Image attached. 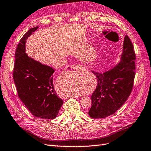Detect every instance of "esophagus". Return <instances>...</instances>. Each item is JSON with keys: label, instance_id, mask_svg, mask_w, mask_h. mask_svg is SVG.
Returning a JSON list of instances; mask_svg holds the SVG:
<instances>
[{"label": "esophagus", "instance_id": "1", "mask_svg": "<svg viewBox=\"0 0 151 151\" xmlns=\"http://www.w3.org/2000/svg\"><path fill=\"white\" fill-rule=\"evenodd\" d=\"M68 68H70V70L71 69H72V70H74L78 71V72H80V73H84L86 71L85 68L81 65H80V64H74V65L69 66Z\"/></svg>", "mask_w": 151, "mask_h": 151}]
</instances>
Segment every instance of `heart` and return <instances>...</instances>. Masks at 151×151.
Segmentation results:
<instances>
[{"mask_svg": "<svg viewBox=\"0 0 151 151\" xmlns=\"http://www.w3.org/2000/svg\"><path fill=\"white\" fill-rule=\"evenodd\" d=\"M75 94H77V93H79V92H75Z\"/></svg>", "mask_w": 151, "mask_h": 151, "instance_id": "obj_1", "label": "heart"}]
</instances>
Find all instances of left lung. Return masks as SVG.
<instances>
[{
	"mask_svg": "<svg viewBox=\"0 0 151 151\" xmlns=\"http://www.w3.org/2000/svg\"><path fill=\"white\" fill-rule=\"evenodd\" d=\"M121 60L111 70L103 73L92 71L97 80L88 114L103 118L114 114L127 101L132 92L135 76V53L128 36L124 38Z\"/></svg>",
	"mask_w": 151,
	"mask_h": 151,
	"instance_id": "8db88e82",
	"label": "left lung"
}]
</instances>
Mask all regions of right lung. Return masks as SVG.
Instances as JSON below:
<instances>
[{
    "instance_id": "1",
    "label": "right lung",
    "mask_w": 151,
    "mask_h": 151,
    "mask_svg": "<svg viewBox=\"0 0 151 151\" xmlns=\"http://www.w3.org/2000/svg\"><path fill=\"white\" fill-rule=\"evenodd\" d=\"M38 28L29 29L17 46L13 79L18 96L30 113L39 118L54 119L63 104L54 88V70L25 52L27 39Z\"/></svg>"
}]
</instances>
